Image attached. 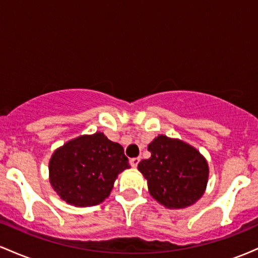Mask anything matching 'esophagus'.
Segmentation results:
<instances>
[{"label": "esophagus", "instance_id": "obj_1", "mask_svg": "<svg viewBox=\"0 0 258 258\" xmlns=\"http://www.w3.org/2000/svg\"><path fill=\"white\" fill-rule=\"evenodd\" d=\"M139 161H141V159H139V158H133V159L130 160V164H131V166H132L133 168H136V167L138 166Z\"/></svg>", "mask_w": 258, "mask_h": 258}]
</instances>
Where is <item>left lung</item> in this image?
Here are the masks:
<instances>
[{
	"label": "left lung",
	"instance_id": "1",
	"mask_svg": "<svg viewBox=\"0 0 258 258\" xmlns=\"http://www.w3.org/2000/svg\"><path fill=\"white\" fill-rule=\"evenodd\" d=\"M152 156L138 164L148 190L167 209H185L203 197L209 165L199 150L178 138L159 135L148 146Z\"/></svg>",
	"mask_w": 258,
	"mask_h": 258
}]
</instances>
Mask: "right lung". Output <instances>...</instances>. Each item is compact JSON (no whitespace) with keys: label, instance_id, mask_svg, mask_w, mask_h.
I'll list each match as a JSON object with an SVG mask.
<instances>
[{"label":"right lung","instance_id":"obj_1","mask_svg":"<svg viewBox=\"0 0 258 258\" xmlns=\"http://www.w3.org/2000/svg\"><path fill=\"white\" fill-rule=\"evenodd\" d=\"M119 143L103 132L82 135L57 148L49 160V183L61 200L94 206L110 195L119 173L130 168Z\"/></svg>","mask_w":258,"mask_h":258}]
</instances>
